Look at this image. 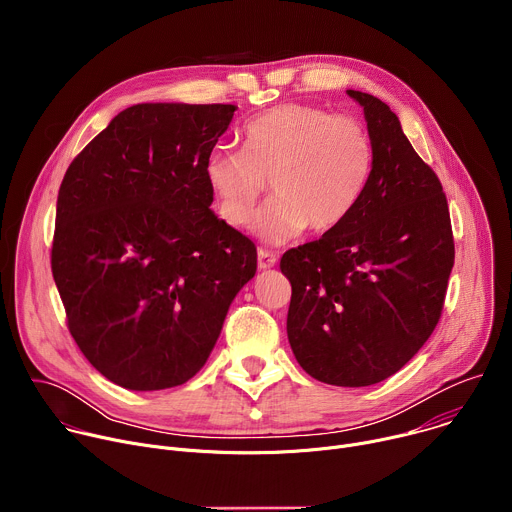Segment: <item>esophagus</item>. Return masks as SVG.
Returning a JSON list of instances; mask_svg holds the SVG:
<instances>
[{
	"instance_id": "34e87169",
	"label": "esophagus",
	"mask_w": 512,
	"mask_h": 512,
	"mask_svg": "<svg viewBox=\"0 0 512 512\" xmlns=\"http://www.w3.org/2000/svg\"><path fill=\"white\" fill-rule=\"evenodd\" d=\"M275 263H277V257H275L271 251H265V249H259V251H257V267H259L261 271L275 267Z\"/></svg>"
}]
</instances>
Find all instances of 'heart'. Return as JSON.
I'll list each match as a JSON object with an SVG mask.
<instances>
[{
  "label": "heart",
  "mask_w": 512,
  "mask_h": 512,
  "mask_svg": "<svg viewBox=\"0 0 512 512\" xmlns=\"http://www.w3.org/2000/svg\"><path fill=\"white\" fill-rule=\"evenodd\" d=\"M243 152L218 143L204 160V178L216 212L233 229L245 227L269 180L275 198L255 221L271 245L302 231L326 235L342 227L373 174V141L358 119L283 103L249 119Z\"/></svg>",
  "instance_id": "1"
}]
</instances>
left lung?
<instances>
[{
  "instance_id": "1",
  "label": "left lung",
  "mask_w": 512,
  "mask_h": 512,
  "mask_svg": "<svg viewBox=\"0 0 512 512\" xmlns=\"http://www.w3.org/2000/svg\"><path fill=\"white\" fill-rule=\"evenodd\" d=\"M373 141V174L348 221L289 249L287 338L300 367L336 387H369L417 354L442 316L454 237L440 178L381 99L346 91Z\"/></svg>"
}]
</instances>
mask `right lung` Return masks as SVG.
<instances>
[{"instance_id": "right-lung-1", "label": "right lung", "mask_w": 512, "mask_h": 512, "mask_svg": "<svg viewBox=\"0 0 512 512\" xmlns=\"http://www.w3.org/2000/svg\"><path fill=\"white\" fill-rule=\"evenodd\" d=\"M235 105L127 107L58 190L52 275L93 367L131 391L186 383L257 271L251 239L212 210L204 160Z\"/></svg>"}]
</instances>
